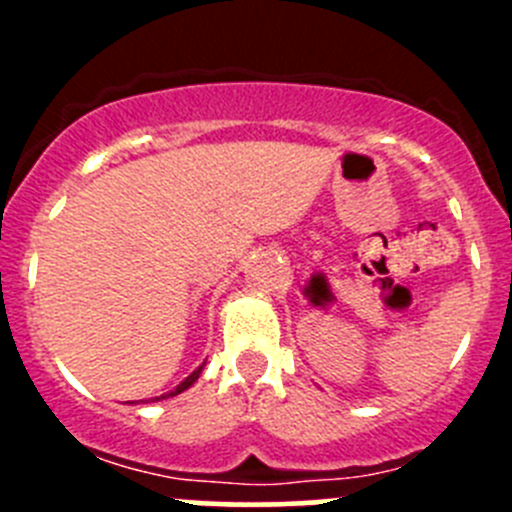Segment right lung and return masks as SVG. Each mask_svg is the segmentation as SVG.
<instances>
[{"label": "right lung", "instance_id": "right-lung-1", "mask_svg": "<svg viewBox=\"0 0 512 512\" xmlns=\"http://www.w3.org/2000/svg\"><path fill=\"white\" fill-rule=\"evenodd\" d=\"M203 366H205V364H203ZM203 366H198V369H195L193 374L188 376V379H183V381H180V384L175 386L173 391H168V394H163V396H156V401H160V399H170V396H178V394H183L185 389H190V386H193L195 381H198V376L203 374ZM143 404H148V401H143Z\"/></svg>", "mask_w": 512, "mask_h": 512}]
</instances>
